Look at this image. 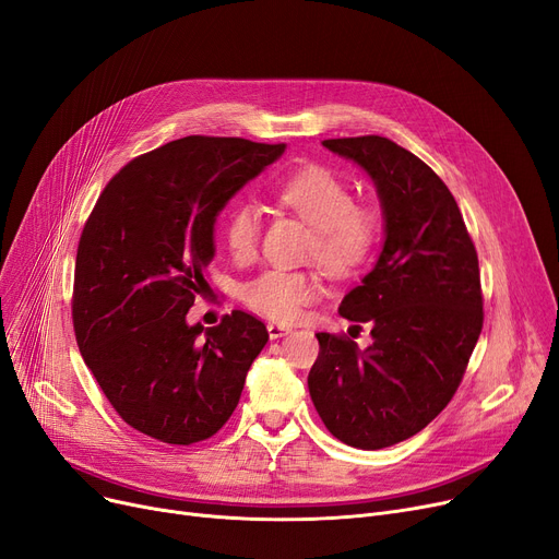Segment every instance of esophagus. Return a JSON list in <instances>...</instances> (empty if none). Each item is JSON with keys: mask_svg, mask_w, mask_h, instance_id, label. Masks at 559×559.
<instances>
[{"mask_svg": "<svg viewBox=\"0 0 559 559\" xmlns=\"http://www.w3.org/2000/svg\"><path fill=\"white\" fill-rule=\"evenodd\" d=\"M266 331H270V337L272 340H276V337H283V335H287L289 331V326H283V324H276V322H272V324H266Z\"/></svg>", "mask_w": 559, "mask_h": 559, "instance_id": "esophagus-1", "label": "esophagus"}]
</instances>
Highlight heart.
<instances>
[{
  "instance_id": "b5f03b06",
  "label": "heart",
  "mask_w": 559,
  "mask_h": 559,
  "mask_svg": "<svg viewBox=\"0 0 559 559\" xmlns=\"http://www.w3.org/2000/svg\"><path fill=\"white\" fill-rule=\"evenodd\" d=\"M281 205L295 210L314 228L310 253L333 276H352L366 264L379 241L381 224L374 210L354 205L349 185L324 166H304L276 187ZM260 210L237 205L228 214L224 237L235 260L255 255ZM247 306L274 322H295L304 308L320 297V281L308 272L274 266L241 289Z\"/></svg>"
}]
</instances>
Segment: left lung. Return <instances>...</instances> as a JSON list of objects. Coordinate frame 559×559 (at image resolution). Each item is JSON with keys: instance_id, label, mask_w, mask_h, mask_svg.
Here are the masks:
<instances>
[{"instance_id": "8db88e82", "label": "left lung", "mask_w": 559, "mask_h": 559, "mask_svg": "<svg viewBox=\"0 0 559 559\" xmlns=\"http://www.w3.org/2000/svg\"><path fill=\"white\" fill-rule=\"evenodd\" d=\"M322 145L372 178L383 247L337 308L372 326V345L318 333L308 391L337 441L381 450L425 429L456 393L484 322L477 251L450 189L414 153L374 134Z\"/></svg>"}]
</instances>
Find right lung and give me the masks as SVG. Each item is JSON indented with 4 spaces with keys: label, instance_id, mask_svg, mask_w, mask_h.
<instances>
[{
    "label": "right lung",
    "instance_id": "add662e5",
    "mask_svg": "<svg viewBox=\"0 0 559 559\" xmlns=\"http://www.w3.org/2000/svg\"><path fill=\"white\" fill-rule=\"evenodd\" d=\"M283 153L185 136L120 168L88 216L72 289L78 347L116 414L151 439L191 445L219 431L270 340L245 310L212 329L187 312L207 287L216 216Z\"/></svg>",
    "mask_w": 559,
    "mask_h": 559
}]
</instances>
